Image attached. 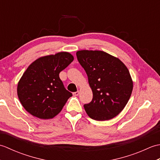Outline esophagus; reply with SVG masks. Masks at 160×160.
<instances>
[{
  "label": "esophagus",
  "instance_id": "1",
  "mask_svg": "<svg viewBox=\"0 0 160 160\" xmlns=\"http://www.w3.org/2000/svg\"><path fill=\"white\" fill-rule=\"evenodd\" d=\"M79 93H80V91H76V92L73 93V95L74 96H78V95H79Z\"/></svg>",
  "mask_w": 160,
  "mask_h": 160
}]
</instances>
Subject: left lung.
<instances>
[{"label":"left lung","instance_id":"left-lung-1","mask_svg":"<svg viewBox=\"0 0 160 160\" xmlns=\"http://www.w3.org/2000/svg\"><path fill=\"white\" fill-rule=\"evenodd\" d=\"M76 56L93 92L92 100L84 105L87 115L98 121L117 116L127 105L133 87L127 67L102 51L81 50Z\"/></svg>","mask_w":160,"mask_h":160}]
</instances>
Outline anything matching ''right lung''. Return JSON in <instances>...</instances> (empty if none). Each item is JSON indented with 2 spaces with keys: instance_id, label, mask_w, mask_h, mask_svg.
I'll list each match as a JSON object with an SVG mask.
<instances>
[{
  "instance_id": "right-lung-1",
  "label": "right lung",
  "mask_w": 160,
  "mask_h": 160,
  "mask_svg": "<svg viewBox=\"0 0 160 160\" xmlns=\"http://www.w3.org/2000/svg\"><path fill=\"white\" fill-rule=\"evenodd\" d=\"M73 60L71 53L59 52L40 57L28 67L17 87L19 100L28 113L47 120L62 111L72 93L64 88L59 73Z\"/></svg>"
}]
</instances>
